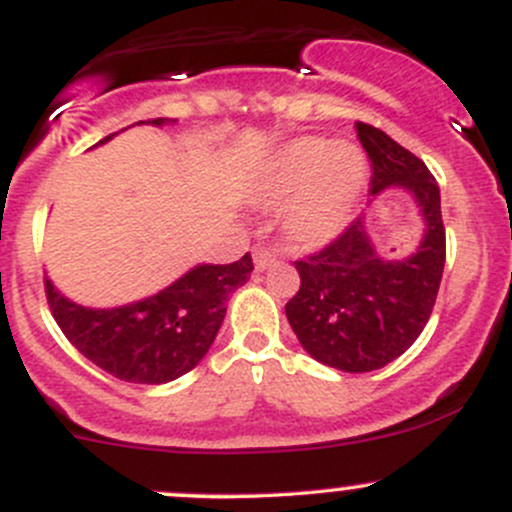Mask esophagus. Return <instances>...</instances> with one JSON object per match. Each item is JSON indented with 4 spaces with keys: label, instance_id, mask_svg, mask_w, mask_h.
<instances>
[{
    "label": "esophagus",
    "instance_id": "esophagus-1",
    "mask_svg": "<svg viewBox=\"0 0 512 512\" xmlns=\"http://www.w3.org/2000/svg\"><path fill=\"white\" fill-rule=\"evenodd\" d=\"M252 257H255L257 270H267V267H272L274 260H277V255L272 252V247H267V245L252 247Z\"/></svg>",
    "mask_w": 512,
    "mask_h": 512
}]
</instances>
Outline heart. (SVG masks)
<instances>
[{"label":"heart","instance_id":"1","mask_svg":"<svg viewBox=\"0 0 512 512\" xmlns=\"http://www.w3.org/2000/svg\"><path fill=\"white\" fill-rule=\"evenodd\" d=\"M365 157L346 142L299 137L267 166L257 198L282 206L284 230L299 245H324L351 218L365 186Z\"/></svg>","mask_w":512,"mask_h":512}]
</instances>
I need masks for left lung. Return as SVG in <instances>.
Segmentation results:
<instances>
[{
  "mask_svg": "<svg viewBox=\"0 0 512 512\" xmlns=\"http://www.w3.org/2000/svg\"><path fill=\"white\" fill-rule=\"evenodd\" d=\"M373 164L370 193L407 188L422 211L424 238L405 260H383L355 218L336 240L297 260L301 284L284 311L304 351L343 373H370L400 358L432 316L446 260L437 179L383 129L355 122Z\"/></svg>",
  "mask_w": 512,
  "mask_h": 512,
  "instance_id": "8db88e82",
  "label": "left lung"
}]
</instances>
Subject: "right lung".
<instances>
[{
  "label": "right lung",
  "instance_id": "1",
  "mask_svg": "<svg viewBox=\"0 0 512 512\" xmlns=\"http://www.w3.org/2000/svg\"><path fill=\"white\" fill-rule=\"evenodd\" d=\"M164 117L152 125H164ZM105 137L102 142H107ZM100 142V144H102ZM255 270L250 252L230 265H198L154 297L85 309L46 279L51 314L68 341L98 368L125 383L161 385L201 363L225 319V304Z\"/></svg>",
  "mask_w": 512,
  "mask_h": 512
}]
</instances>
